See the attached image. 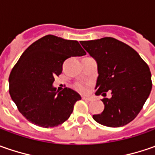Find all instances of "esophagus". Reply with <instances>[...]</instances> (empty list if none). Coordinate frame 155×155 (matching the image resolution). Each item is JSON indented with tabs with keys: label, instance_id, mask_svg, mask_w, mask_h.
Segmentation results:
<instances>
[{
	"label": "esophagus",
	"instance_id": "esophagus-1",
	"mask_svg": "<svg viewBox=\"0 0 155 155\" xmlns=\"http://www.w3.org/2000/svg\"><path fill=\"white\" fill-rule=\"evenodd\" d=\"M82 99H83V100H85V101H88V102L92 101V97H83Z\"/></svg>",
	"mask_w": 155,
	"mask_h": 155
}]
</instances>
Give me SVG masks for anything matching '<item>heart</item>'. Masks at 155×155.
Masks as SVG:
<instances>
[{
  "mask_svg": "<svg viewBox=\"0 0 155 155\" xmlns=\"http://www.w3.org/2000/svg\"><path fill=\"white\" fill-rule=\"evenodd\" d=\"M74 89L80 93H85L88 90V84L84 83H76L74 84Z\"/></svg>",
  "mask_w": 155,
  "mask_h": 155,
  "instance_id": "obj_1",
  "label": "heart"
}]
</instances>
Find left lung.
<instances>
[{
	"instance_id": "obj_1",
	"label": "left lung",
	"mask_w": 155,
	"mask_h": 155,
	"mask_svg": "<svg viewBox=\"0 0 155 155\" xmlns=\"http://www.w3.org/2000/svg\"><path fill=\"white\" fill-rule=\"evenodd\" d=\"M80 43L97 63L96 94L106 97L110 91L112 96L102 99L104 111L93 115V119L111 128L132 122L151 92L148 65L132 47L111 37Z\"/></svg>"
}]
</instances>
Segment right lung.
<instances>
[{
	"instance_id": "obj_1",
	"label": "right lung",
	"mask_w": 155,
	"mask_h": 155,
	"mask_svg": "<svg viewBox=\"0 0 155 155\" xmlns=\"http://www.w3.org/2000/svg\"><path fill=\"white\" fill-rule=\"evenodd\" d=\"M86 52L77 40L45 35L22 53L9 75V94L22 116L42 128L56 127L68 119L81 97L65 87L58 92L54 78L71 57Z\"/></svg>"
}]
</instances>
